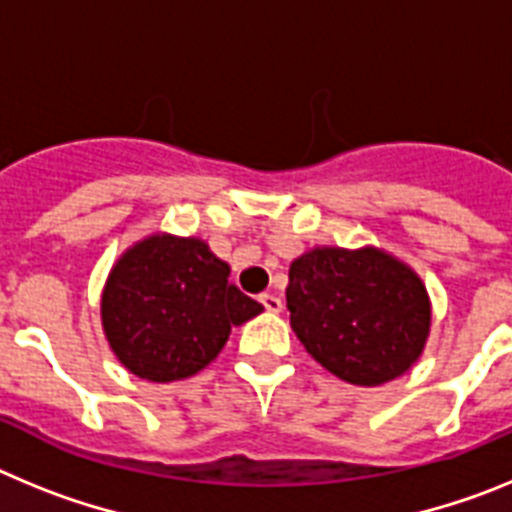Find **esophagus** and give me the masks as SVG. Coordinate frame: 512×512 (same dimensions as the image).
<instances>
[{"mask_svg":"<svg viewBox=\"0 0 512 512\" xmlns=\"http://www.w3.org/2000/svg\"><path fill=\"white\" fill-rule=\"evenodd\" d=\"M259 302L264 305L266 312H282V307H284V302L279 300L277 295H261Z\"/></svg>","mask_w":512,"mask_h":512,"instance_id":"34e87169","label":"esophagus"}]
</instances>
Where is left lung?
Returning <instances> with one entry per match:
<instances>
[{
	"mask_svg": "<svg viewBox=\"0 0 512 512\" xmlns=\"http://www.w3.org/2000/svg\"><path fill=\"white\" fill-rule=\"evenodd\" d=\"M289 325L307 354L348 384L402 377L431 333L418 271L384 248L315 246L289 264Z\"/></svg>",
	"mask_w": 512,
	"mask_h": 512,
	"instance_id": "1",
	"label": "left lung"
}]
</instances>
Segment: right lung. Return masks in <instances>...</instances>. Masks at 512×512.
Instances as JSON below:
<instances>
[{
	"instance_id": "right-lung-1",
	"label": "right lung",
	"mask_w": 512,
	"mask_h": 512,
	"mask_svg": "<svg viewBox=\"0 0 512 512\" xmlns=\"http://www.w3.org/2000/svg\"><path fill=\"white\" fill-rule=\"evenodd\" d=\"M230 266L202 238L151 233L122 251L102 289V330L112 354L146 382L202 372L230 328L264 307L228 282Z\"/></svg>"
}]
</instances>
